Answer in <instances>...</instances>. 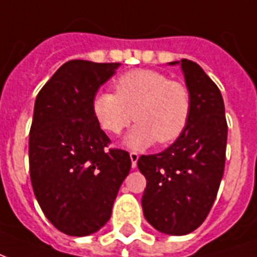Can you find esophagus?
I'll return each instance as SVG.
<instances>
[{
  "mask_svg": "<svg viewBox=\"0 0 257 257\" xmlns=\"http://www.w3.org/2000/svg\"><path fill=\"white\" fill-rule=\"evenodd\" d=\"M129 157H131V161H132V168H136V164H138V160H139V154L132 151V153L129 154Z\"/></svg>",
  "mask_w": 257,
  "mask_h": 257,
  "instance_id": "1",
  "label": "esophagus"
}]
</instances>
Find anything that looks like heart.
I'll use <instances>...</instances> for the list:
<instances>
[{
	"mask_svg": "<svg viewBox=\"0 0 257 257\" xmlns=\"http://www.w3.org/2000/svg\"><path fill=\"white\" fill-rule=\"evenodd\" d=\"M115 93L99 92L92 111L103 131L118 135L132 118L136 123L125 143L142 150L153 143L169 145L178 140L189 125L193 97L189 86L167 74L135 68L114 81Z\"/></svg>",
	"mask_w": 257,
	"mask_h": 257,
	"instance_id": "b5f03b06",
	"label": "heart"
}]
</instances>
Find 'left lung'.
<instances>
[{
    "instance_id": "1",
    "label": "left lung",
    "mask_w": 257,
    "mask_h": 257,
    "mask_svg": "<svg viewBox=\"0 0 257 257\" xmlns=\"http://www.w3.org/2000/svg\"><path fill=\"white\" fill-rule=\"evenodd\" d=\"M180 66L193 97L189 125L167 150L138 160L147 180L142 198L145 217L171 235L189 234L206 219L223 178L227 145L217 85L195 62L182 59Z\"/></svg>"
}]
</instances>
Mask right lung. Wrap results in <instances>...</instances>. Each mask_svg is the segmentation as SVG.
Segmentation results:
<instances>
[{
    "instance_id": "right-lung-1",
    "label": "right lung",
    "mask_w": 257,
    "mask_h": 257,
    "mask_svg": "<svg viewBox=\"0 0 257 257\" xmlns=\"http://www.w3.org/2000/svg\"><path fill=\"white\" fill-rule=\"evenodd\" d=\"M119 63L70 60L38 92L29 139L30 179L44 215L59 231L89 235L104 226L129 153L110 147L92 111L100 85Z\"/></svg>"
}]
</instances>
